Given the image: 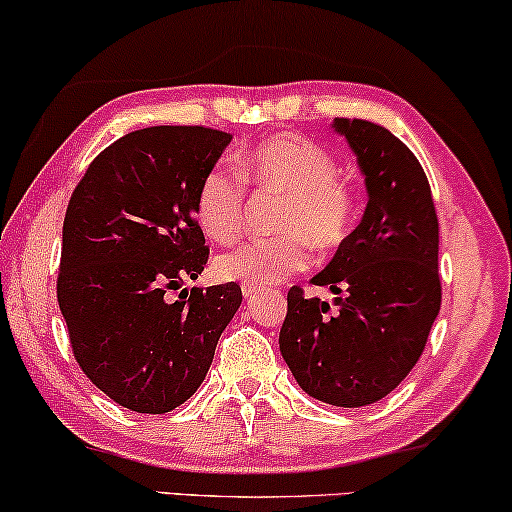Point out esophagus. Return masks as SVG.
Segmentation results:
<instances>
[{"mask_svg":"<svg viewBox=\"0 0 512 512\" xmlns=\"http://www.w3.org/2000/svg\"><path fill=\"white\" fill-rule=\"evenodd\" d=\"M242 293H244V300H249V303H251V300H256L258 296H261L263 289H261V286H251V284H244V286H242Z\"/></svg>","mask_w":512,"mask_h":512,"instance_id":"obj_1","label":"esophagus"}]
</instances>
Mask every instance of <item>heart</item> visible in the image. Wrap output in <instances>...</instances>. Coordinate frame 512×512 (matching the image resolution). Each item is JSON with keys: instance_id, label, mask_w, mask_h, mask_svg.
<instances>
[{"instance_id": "1", "label": "heart", "mask_w": 512, "mask_h": 512, "mask_svg": "<svg viewBox=\"0 0 512 512\" xmlns=\"http://www.w3.org/2000/svg\"><path fill=\"white\" fill-rule=\"evenodd\" d=\"M237 172L258 191L282 193L275 230L282 235L242 244L214 261L226 282L270 286L310 265V242L321 251L340 247L356 223V195L338 179L331 153L312 139L275 135L237 158ZM235 172L212 167L195 191V216L212 240L235 242L244 230V186Z\"/></svg>"}]
</instances>
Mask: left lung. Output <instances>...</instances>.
<instances>
[{
  "mask_svg": "<svg viewBox=\"0 0 512 512\" xmlns=\"http://www.w3.org/2000/svg\"><path fill=\"white\" fill-rule=\"evenodd\" d=\"M366 174L368 205L354 233L312 284L338 310L291 286L279 349L300 389L338 408L391 394L422 356L438 317V216L429 179L382 125L335 118ZM343 296L340 297L339 293Z\"/></svg>",
  "mask_w": 512,
  "mask_h": 512,
  "instance_id": "1",
  "label": "left lung"
}]
</instances>
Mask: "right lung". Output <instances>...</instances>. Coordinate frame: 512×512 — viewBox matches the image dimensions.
I'll return each instance as SVG.
<instances>
[{"label":"right lung","instance_id":"1","mask_svg":"<svg viewBox=\"0 0 512 512\" xmlns=\"http://www.w3.org/2000/svg\"><path fill=\"white\" fill-rule=\"evenodd\" d=\"M230 139L202 125L128 132L69 198L58 275L69 345L88 380L128 410L163 415L188 401L242 303L235 282L181 289L207 265L195 191Z\"/></svg>","mask_w":512,"mask_h":512}]
</instances>
